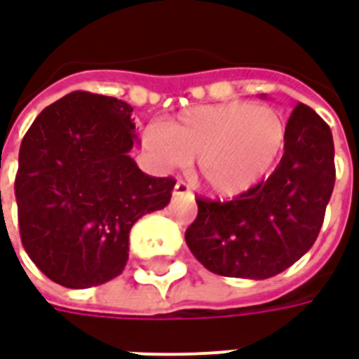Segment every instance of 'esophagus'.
I'll list each match as a JSON object with an SVG mask.
<instances>
[{"mask_svg":"<svg viewBox=\"0 0 359 359\" xmlns=\"http://www.w3.org/2000/svg\"><path fill=\"white\" fill-rule=\"evenodd\" d=\"M172 194H175V196H187V194H190V187H188L184 180H179V182L175 184V188H172Z\"/></svg>","mask_w":359,"mask_h":359,"instance_id":"obj_1","label":"esophagus"}]
</instances>
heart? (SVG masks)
<instances>
[{"label":"heart","instance_id":"heart-1","mask_svg":"<svg viewBox=\"0 0 359 359\" xmlns=\"http://www.w3.org/2000/svg\"><path fill=\"white\" fill-rule=\"evenodd\" d=\"M144 146L165 165L184 167L198 157V171L211 192H246L269 175L288 138L285 115L269 105L229 102L182 111L165 123L148 126Z\"/></svg>","mask_w":359,"mask_h":359}]
</instances>
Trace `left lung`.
Instances as JSON below:
<instances>
[{"label":"left lung","instance_id":"obj_1","mask_svg":"<svg viewBox=\"0 0 359 359\" xmlns=\"http://www.w3.org/2000/svg\"><path fill=\"white\" fill-rule=\"evenodd\" d=\"M286 125L285 154L269 179L226 202L196 198L198 217L184 238L211 273L275 277L313 246L334 188L332 134L304 103Z\"/></svg>","mask_w":359,"mask_h":359}]
</instances>
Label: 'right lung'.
<instances>
[{
	"label": "right lung",
	"instance_id": "add662e5",
	"mask_svg": "<svg viewBox=\"0 0 359 359\" xmlns=\"http://www.w3.org/2000/svg\"><path fill=\"white\" fill-rule=\"evenodd\" d=\"M134 136L128 103L81 90L48 105L25 134L15 177L20 242L53 283L90 288L121 275L134 223L171 200L177 180L138 169Z\"/></svg>",
	"mask_w": 359,
	"mask_h": 359
}]
</instances>
